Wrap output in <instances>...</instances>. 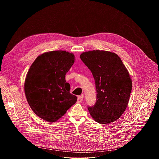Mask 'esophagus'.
Here are the masks:
<instances>
[{
    "label": "esophagus",
    "mask_w": 159,
    "mask_h": 159,
    "mask_svg": "<svg viewBox=\"0 0 159 159\" xmlns=\"http://www.w3.org/2000/svg\"><path fill=\"white\" fill-rule=\"evenodd\" d=\"M83 99V95H81V96H78L77 97V102L78 103H80L81 102Z\"/></svg>",
    "instance_id": "1"
}]
</instances>
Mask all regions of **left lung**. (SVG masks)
I'll use <instances>...</instances> for the list:
<instances>
[{"label": "left lung", "mask_w": 159, "mask_h": 159, "mask_svg": "<svg viewBox=\"0 0 159 159\" xmlns=\"http://www.w3.org/2000/svg\"><path fill=\"white\" fill-rule=\"evenodd\" d=\"M81 60L91 70L95 81L97 101L88 109L101 124L116 121L125 111L132 91V80L120 58L106 51L83 52Z\"/></svg>", "instance_id": "1"}]
</instances>
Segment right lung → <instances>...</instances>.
Returning <instances> with one entry per match:
<instances>
[{
	"label": "right lung",
	"instance_id": "add662e5",
	"mask_svg": "<svg viewBox=\"0 0 159 159\" xmlns=\"http://www.w3.org/2000/svg\"><path fill=\"white\" fill-rule=\"evenodd\" d=\"M75 55L65 51L38 56L27 73L24 92L31 110L40 118L55 122L77 101L70 93L66 75L75 62Z\"/></svg>",
	"mask_w": 159,
	"mask_h": 159
}]
</instances>
